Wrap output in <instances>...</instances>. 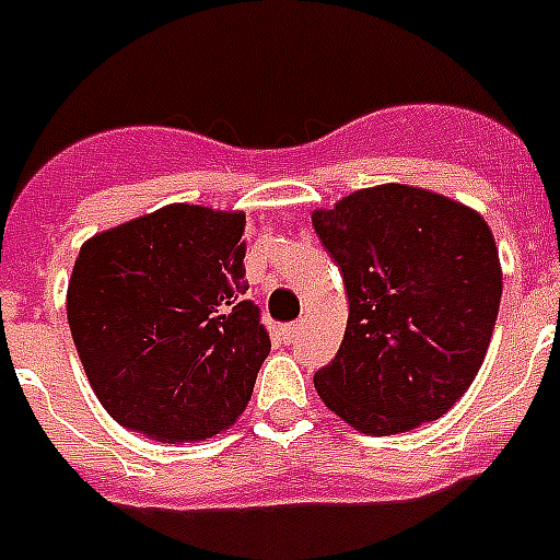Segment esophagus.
<instances>
[{"mask_svg":"<svg viewBox=\"0 0 560 560\" xmlns=\"http://www.w3.org/2000/svg\"><path fill=\"white\" fill-rule=\"evenodd\" d=\"M302 330V322H291V325H283V338L285 341H294Z\"/></svg>","mask_w":560,"mask_h":560,"instance_id":"obj_1","label":"esophagus"}]
</instances>
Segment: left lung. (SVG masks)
Here are the masks:
<instances>
[{"label": "left lung", "mask_w": 560, "mask_h": 560, "mask_svg": "<svg viewBox=\"0 0 560 560\" xmlns=\"http://www.w3.org/2000/svg\"><path fill=\"white\" fill-rule=\"evenodd\" d=\"M343 275L347 330L314 386L366 435L444 417L480 372L502 296L494 235L478 210L386 183L314 210Z\"/></svg>", "instance_id": "obj_1"}]
</instances>
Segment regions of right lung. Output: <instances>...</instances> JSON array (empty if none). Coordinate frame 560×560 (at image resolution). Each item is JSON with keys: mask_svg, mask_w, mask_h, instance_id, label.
<instances>
[{"mask_svg": "<svg viewBox=\"0 0 560 560\" xmlns=\"http://www.w3.org/2000/svg\"><path fill=\"white\" fill-rule=\"evenodd\" d=\"M241 210L166 208L80 246L66 294L96 399L155 441H205L253 397L271 350L246 294Z\"/></svg>", "mask_w": 560, "mask_h": 560, "instance_id": "1", "label": "right lung"}]
</instances>
